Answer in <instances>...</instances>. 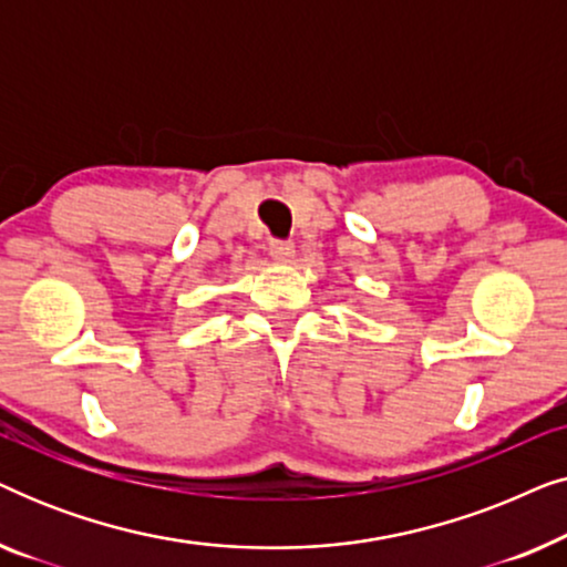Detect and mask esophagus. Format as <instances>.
Masks as SVG:
<instances>
[{"instance_id": "obj_1", "label": "esophagus", "mask_w": 567, "mask_h": 567, "mask_svg": "<svg viewBox=\"0 0 567 567\" xmlns=\"http://www.w3.org/2000/svg\"><path fill=\"white\" fill-rule=\"evenodd\" d=\"M268 252H270V258H274L276 262H291V258H293V245L291 243H270V247H268Z\"/></svg>"}]
</instances>
